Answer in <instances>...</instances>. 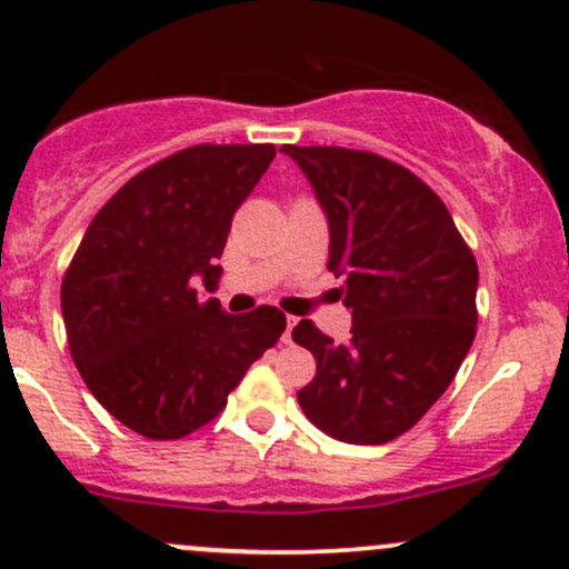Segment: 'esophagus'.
I'll list each match as a JSON object with an SVG mask.
<instances>
[{"label":"esophagus","mask_w":569,"mask_h":569,"mask_svg":"<svg viewBox=\"0 0 569 569\" xmlns=\"http://www.w3.org/2000/svg\"><path fill=\"white\" fill-rule=\"evenodd\" d=\"M295 325H297V319H295V317H289V319H286V330H283V343H291V330H295Z\"/></svg>","instance_id":"34e87169"}]
</instances>
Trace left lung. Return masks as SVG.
I'll use <instances>...</instances> for the list:
<instances>
[{
	"instance_id": "8db88e82",
	"label": "left lung",
	"mask_w": 569,
	"mask_h": 569,
	"mask_svg": "<svg viewBox=\"0 0 569 569\" xmlns=\"http://www.w3.org/2000/svg\"><path fill=\"white\" fill-rule=\"evenodd\" d=\"M330 228L327 269L343 278L352 338L336 343L302 319L291 338L317 377L297 393L330 438L380 446L443 396L476 336L479 267L443 200L401 164L369 151L283 146Z\"/></svg>"
}]
</instances>
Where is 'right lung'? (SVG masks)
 <instances>
[{
    "label": "right lung",
    "mask_w": 569,
    "mask_h": 569,
    "mask_svg": "<svg viewBox=\"0 0 569 569\" xmlns=\"http://www.w3.org/2000/svg\"><path fill=\"white\" fill-rule=\"evenodd\" d=\"M274 146H192L126 181L93 217L62 278V321L90 393L123 427L178 440L226 407L274 347L272 306L231 317L214 291L239 206Z\"/></svg>",
    "instance_id": "add662e5"
}]
</instances>
